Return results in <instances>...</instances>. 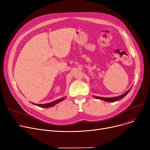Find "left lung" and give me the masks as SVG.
<instances>
[{"instance_id": "1", "label": "left lung", "mask_w": 150, "mask_h": 150, "mask_svg": "<svg viewBox=\"0 0 150 150\" xmlns=\"http://www.w3.org/2000/svg\"><path fill=\"white\" fill-rule=\"evenodd\" d=\"M131 89H129L127 92H125V93L122 94V96H118V97H112V98H104V97H96L94 96V97L96 98H98V99H100V100H102L103 101H107V102H114V101H119L121 99H122L123 97H125L127 95V94L129 93V92L130 91Z\"/></svg>"}]
</instances>
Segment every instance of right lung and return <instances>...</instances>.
<instances>
[{
  "label": "right lung",
  "mask_w": 150,
  "mask_h": 150,
  "mask_svg": "<svg viewBox=\"0 0 150 150\" xmlns=\"http://www.w3.org/2000/svg\"><path fill=\"white\" fill-rule=\"evenodd\" d=\"M64 98H65V97L62 98H59V99H58V100H55V101H53V102H51V103H46V104H42V105H41V104H34V103H33V104H34L35 105H36V106H39V107H41V108H47L52 107V106H54L55 105H57V103H59L60 101H62L63 100H64Z\"/></svg>",
  "instance_id": "add662e5"
}]
</instances>
